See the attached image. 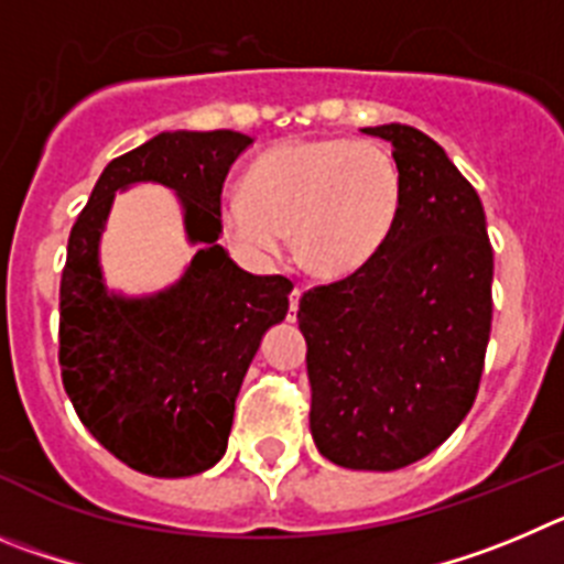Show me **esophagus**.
I'll list each match as a JSON object with an SVG mask.
<instances>
[{
	"label": "esophagus",
	"instance_id": "obj_1",
	"mask_svg": "<svg viewBox=\"0 0 564 564\" xmlns=\"http://www.w3.org/2000/svg\"><path fill=\"white\" fill-rule=\"evenodd\" d=\"M297 303H301V289L294 286L292 294H289V319H297Z\"/></svg>",
	"mask_w": 564,
	"mask_h": 564
}]
</instances>
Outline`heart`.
<instances>
[{
    "label": "heart",
    "mask_w": 564,
    "mask_h": 564,
    "mask_svg": "<svg viewBox=\"0 0 564 564\" xmlns=\"http://www.w3.org/2000/svg\"><path fill=\"white\" fill-rule=\"evenodd\" d=\"M245 194L225 205V230L256 256H278L292 232L297 261L317 278L365 270L393 236L404 180L382 143L354 137L286 140L252 160Z\"/></svg>",
    "instance_id": "obj_1"
}]
</instances>
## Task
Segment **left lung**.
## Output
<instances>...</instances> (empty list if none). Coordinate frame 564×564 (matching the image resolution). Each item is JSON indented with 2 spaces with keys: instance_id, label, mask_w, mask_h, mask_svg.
Here are the masks:
<instances>
[{
  "instance_id": "1",
  "label": "left lung",
  "mask_w": 564,
  "mask_h": 564,
  "mask_svg": "<svg viewBox=\"0 0 564 564\" xmlns=\"http://www.w3.org/2000/svg\"><path fill=\"white\" fill-rule=\"evenodd\" d=\"M393 145L404 205L365 270L303 292L308 427L345 469L393 471L455 433L478 395L491 332V256L475 187L413 126L362 129Z\"/></svg>"
}]
</instances>
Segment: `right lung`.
<instances>
[{
	"label": "right lung",
	"instance_id": "obj_1",
	"mask_svg": "<svg viewBox=\"0 0 564 564\" xmlns=\"http://www.w3.org/2000/svg\"><path fill=\"white\" fill-rule=\"evenodd\" d=\"M241 131H162L111 160L73 225L61 275L58 362L84 427L151 478H187L219 464L236 395L263 332L289 312L292 281L250 275L227 256L221 187ZM137 181L177 191L200 245L186 275L149 299L109 293L97 245L110 202Z\"/></svg>",
	"mask_w": 564,
	"mask_h": 564
}]
</instances>
